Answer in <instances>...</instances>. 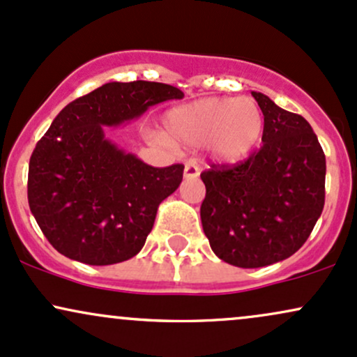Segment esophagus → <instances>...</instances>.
Segmentation results:
<instances>
[{
    "instance_id": "obj_1",
    "label": "esophagus",
    "mask_w": 357,
    "mask_h": 357,
    "mask_svg": "<svg viewBox=\"0 0 357 357\" xmlns=\"http://www.w3.org/2000/svg\"><path fill=\"white\" fill-rule=\"evenodd\" d=\"M199 173H202V169H199V167L196 166V162H192V161L188 162L186 167H184V178H186V179L198 178Z\"/></svg>"
}]
</instances>
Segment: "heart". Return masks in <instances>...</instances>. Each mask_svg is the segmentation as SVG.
I'll list each match as a JSON object with an SVG mask.
<instances>
[{
    "label": "heart",
    "mask_w": 357,
    "mask_h": 357,
    "mask_svg": "<svg viewBox=\"0 0 357 357\" xmlns=\"http://www.w3.org/2000/svg\"><path fill=\"white\" fill-rule=\"evenodd\" d=\"M162 136L176 147L203 146L220 165H236L260 144L265 119L250 97H206L171 107L162 116Z\"/></svg>",
    "instance_id": "obj_1"
}]
</instances>
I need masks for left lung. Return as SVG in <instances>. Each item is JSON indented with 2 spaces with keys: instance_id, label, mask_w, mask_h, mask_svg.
I'll list each match as a JSON object with an SVG mask.
<instances>
[{
  "instance_id": "left-lung-1",
  "label": "left lung",
  "mask_w": 357,
  "mask_h": 357,
  "mask_svg": "<svg viewBox=\"0 0 357 357\" xmlns=\"http://www.w3.org/2000/svg\"><path fill=\"white\" fill-rule=\"evenodd\" d=\"M265 119L260 151L202 173V225L215 255L240 268L285 260L314 230L326 198V155L309 122L252 92Z\"/></svg>"
}]
</instances>
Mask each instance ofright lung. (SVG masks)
<instances>
[{"label":"right lung","mask_w":357,"mask_h":357,"mask_svg":"<svg viewBox=\"0 0 357 357\" xmlns=\"http://www.w3.org/2000/svg\"><path fill=\"white\" fill-rule=\"evenodd\" d=\"M183 97L159 82H109L53 119L30 158L28 204L56 252L87 265L119 264L141 252L184 166L146 165L105 137V127Z\"/></svg>","instance_id":"1"}]
</instances>
